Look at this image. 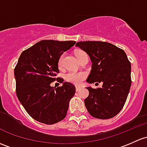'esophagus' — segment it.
<instances>
[{
  "label": "esophagus",
  "mask_w": 147,
  "mask_h": 147,
  "mask_svg": "<svg viewBox=\"0 0 147 147\" xmlns=\"http://www.w3.org/2000/svg\"><path fill=\"white\" fill-rule=\"evenodd\" d=\"M81 89H82V87H80V86H76V91H77V92H80V91L81 90Z\"/></svg>",
  "instance_id": "1"
}]
</instances>
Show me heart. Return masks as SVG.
Instances as JSON below:
<instances>
[{
	"label": "heart",
	"mask_w": 147,
	"mask_h": 147,
	"mask_svg": "<svg viewBox=\"0 0 147 147\" xmlns=\"http://www.w3.org/2000/svg\"><path fill=\"white\" fill-rule=\"evenodd\" d=\"M83 51H78L76 52V56L77 58L80 55ZM62 59H63V56L60 58L59 61H58V65L59 66H61L62 65ZM86 78V74L83 72H69L65 75V80L67 82L72 83L73 84H80Z\"/></svg>",
	"instance_id": "1"
}]
</instances>
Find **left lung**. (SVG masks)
Listing matches in <instances>:
<instances>
[{
	"instance_id": "left-lung-1",
	"label": "left lung",
	"mask_w": 147,
	"mask_h": 147,
	"mask_svg": "<svg viewBox=\"0 0 147 147\" xmlns=\"http://www.w3.org/2000/svg\"><path fill=\"white\" fill-rule=\"evenodd\" d=\"M75 46L85 51L92 63L86 82L103 83L96 89L86 87L89 94L84 104L88 112L98 119L115 116L124 106L132 82L131 64L125 52L103 41H80Z\"/></svg>"
}]
</instances>
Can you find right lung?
<instances>
[{"label": "right lung", "instance_id": "add662e5", "mask_svg": "<svg viewBox=\"0 0 147 147\" xmlns=\"http://www.w3.org/2000/svg\"><path fill=\"white\" fill-rule=\"evenodd\" d=\"M76 44L75 41L42 40L21 53L14 69L16 94L26 111L40 123L52 125L65 118L75 86L60 78L62 86L51 83L59 72L60 57ZM58 79V78L56 79Z\"/></svg>", "mask_w": 147, "mask_h": 147}]
</instances>
